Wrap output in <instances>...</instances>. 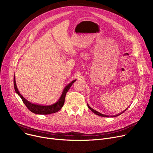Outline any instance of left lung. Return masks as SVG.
<instances>
[{"label": "left lung", "mask_w": 153, "mask_h": 153, "mask_svg": "<svg viewBox=\"0 0 153 153\" xmlns=\"http://www.w3.org/2000/svg\"><path fill=\"white\" fill-rule=\"evenodd\" d=\"M87 107H89V109H91V110L92 111H93L94 113L95 114H96V115H99V116H100V117H118V115H121V114H122L123 112H125L126 110V109L127 108H126L125 110H124L123 111H122V112H120V114H117V115H111V116H110V115H104V114H101V113H100V112H99V111H96V110H94L92 108H91L89 105H88V103H87Z\"/></svg>", "instance_id": "left-lung-1"}]
</instances>
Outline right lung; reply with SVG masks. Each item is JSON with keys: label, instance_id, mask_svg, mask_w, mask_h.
<instances>
[{"label": "right lung", "instance_id": "obj_1", "mask_svg": "<svg viewBox=\"0 0 153 153\" xmlns=\"http://www.w3.org/2000/svg\"><path fill=\"white\" fill-rule=\"evenodd\" d=\"M76 81V79L74 80V81L71 82L69 84H68L65 87H64V89L62 92V94L61 95V97H59V100L56 103L51 104V105H39V104H35L29 102L25 98H24L18 90L17 84H16L15 76L13 77V85H14V88H15V91L16 93L20 96L23 102L25 103V105L27 106V107L28 108L30 111L33 112L34 114H38V115H48V114L56 113V112L59 111L61 109L64 103V100H65L66 93L70 89L71 85L74 84V82H75Z\"/></svg>", "mask_w": 153, "mask_h": 153}]
</instances>
